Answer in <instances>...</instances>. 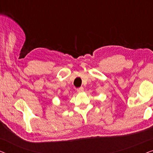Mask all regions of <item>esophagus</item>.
I'll list each match as a JSON object with an SVG mask.
<instances>
[{"instance_id":"esophagus-1","label":"esophagus","mask_w":153,"mask_h":153,"mask_svg":"<svg viewBox=\"0 0 153 153\" xmlns=\"http://www.w3.org/2000/svg\"><path fill=\"white\" fill-rule=\"evenodd\" d=\"M76 91L78 93H81V92L83 91V87H79L76 89Z\"/></svg>"}]
</instances>
